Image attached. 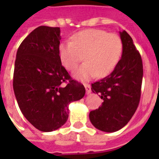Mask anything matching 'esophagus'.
<instances>
[{"label":"esophagus","mask_w":159,"mask_h":159,"mask_svg":"<svg viewBox=\"0 0 159 159\" xmlns=\"http://www.w3.org/2000/svg\"><path fill=\"white\" fill-rule=\"evenodd\" d=\"M85 88H86V92L87 94H90L92 92V89H91V86L89 84H85Z\"/></svg>","instance_id":"1"}]
</instances>
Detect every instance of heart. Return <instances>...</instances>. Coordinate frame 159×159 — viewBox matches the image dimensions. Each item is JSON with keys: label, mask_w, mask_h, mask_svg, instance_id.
<instances>
[{"label": "heart", "mask_w": 159, "mask_h": 159, "mask_svg": "<svg viewBox=\"0 0 159 159\" xmlns=\"http://www.w3.org/2000/svg\"><path fill=\"white\" fill-rule=\"evenodd\" d=\"M60 61L69 71H73L82 61L84 64L74 73L80 81L111 74L120 60L123 41L118 34L99 29H87L75 33L72 41H62L57 48Z\"/></svg>", "instance_id": "obj_1"}]
</instances>
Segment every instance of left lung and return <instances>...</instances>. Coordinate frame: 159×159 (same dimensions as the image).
<instances>
[{
	"mask_svg": "<svg viewBox=\"0 0 159 159\" xmlns=\"http://www.w3.org/2000/svg\"><path fill=\"white\" fill-rule=\"evenodd\" d=\"M123 53L111 74L92 84V91L103 100L99 108L89 114L90 120L99 130L116 132L130 120L138 108L143 79L142 58L125 30L120 32Z\"/></svg>",
	"mask_w": 159,
	"mask_h": 159,
	"instance_id": "obj_1",
	"label": "left lung"
}]
</instances>
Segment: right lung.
Listing matches in <instances>:
<instances>
[{"label":"right lung","mask_w":159,"mask_h":159,"mask_svg":"<svg viewBox=\"0 0 159 159\" xmlns=\"http://www.w3.org/2000/svg\"><path fill=\"white\" fill-rule=\"evenodd\" d=\"M60 28L39 26L23 40L16 53L13 88L24 116L43 132L56 130L68 118V105L82 99L84 86L62 65L57 48Z\"/></svg>","instance_id":"obj_1"}]
</instances>
